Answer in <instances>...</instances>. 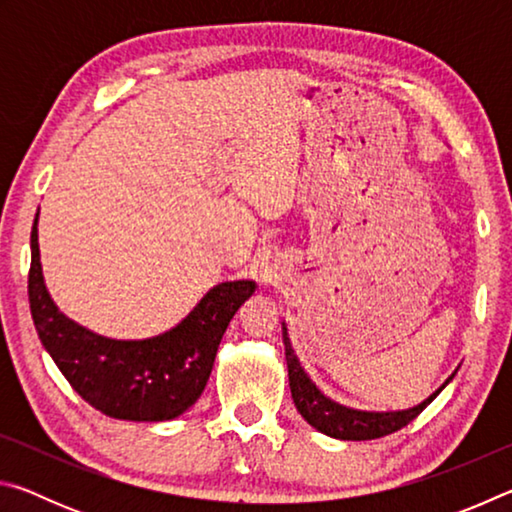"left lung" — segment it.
<instances>
[{"label":"left lung","mask_w":512,"mask_h":512,"mask_svg":"<svg viewBox=\"0 0 512 512\" xmlns=\"http://www.w3.org/2000/svg\"><path fill=\"white\" fill-rule=\"evenodd\" d=\"M282 341H284V354H287V368H289V386H291V397L293 404H296L298 413L305 418L311 427L318 429L325 436L339 438V440H375L381 436H388V433H395L402 429L411 420L418 418V415L427 409V406L436 400L438 393L454 379L456 370L452 377H447L443 386L438 388L436 393H431L427 400L420 402L418 406L406 411H357L348 409V406L336 404L329 400L323 393L318 391L314 381L307 377L305 368L300 366L296 352L291 348L287 325L282 323Z\"/></svg>","instance_id":"obj_1"}]
</instances>
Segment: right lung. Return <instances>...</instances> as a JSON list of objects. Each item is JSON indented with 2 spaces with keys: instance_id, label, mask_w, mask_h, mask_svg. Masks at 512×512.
Segmentation results:
<instances>
[{
  "instance_id": "obj_1",
  "label": "right lung",
  "mask_w": 512,
  "mask_h": 512,
  "mask_svg": "<svg viewBox=\"0 0 512 512\" xmlns=\"http://www.w3.org/2000/svg\"><path fill=\"white\" fill-rule=\"evenodd\" d=\"M253 293V280L221 282L169 332L142 341L106 339L69 320L54 305L42 277L38 214L33 221V325L74 391L110 418L164 422L183 415L205 391L225 327Z\"/></svg>"
}]
</instances>
